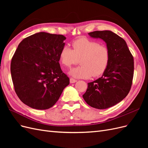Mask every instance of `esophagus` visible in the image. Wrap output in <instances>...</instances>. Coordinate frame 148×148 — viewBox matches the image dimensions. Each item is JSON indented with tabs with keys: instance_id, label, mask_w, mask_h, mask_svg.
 I'll use <instances>...</instances> for the list:
<instances>
[{
	"instance_id": "34e87169",
	"label": "esophagus",
	"mask_w": 148,
	"mask_h": 148,
	"mask_svg": "<svg viewBox=\"0 0 148 148\" xmlns=\"http://www.w3.org/2000/svg\"><path fill=\"white\" fill-rule=\"evenodd\" d=\"M77 82V80L74 79V78H71L70 79V83H74Z\"/></svg>"
}]
</instances>
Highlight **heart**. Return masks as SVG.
I'll use <instances>...</instances> for the list:
<instances>
[{"instance_id": "1", "label": "heart", "mask_w": 148, "mask_h": 148, "mask_svg": "<svg viewBox=\"0 0 148 148\" xmlns=\"http://www.w3.org/2000/svg\"><path fill=\"white\" fill-rule=\"evenodd\" d=\"M73 49L65 45L59 53L60 64L67 68L78 63L80 66L72 69L70 74L76 78L97 77L104 73L109 66L110 53L106 46L86 38H81L72 42Z\"/></svg>"}]
</instances>
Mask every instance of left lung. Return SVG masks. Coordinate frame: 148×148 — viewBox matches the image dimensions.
I'll return each instance as SVG.
<instances>
[{"instance_id":"1","label":"left lung","mask_w":148,"mask_h":148,"mask_svg":"<svg viewBox=\"0 0 148 148\" xmlns=\"http://www.w3.org/2000/svg\"><path fill=\"white\" fill-rule=\"evenodd\" d=\"M92 38H101L110 53L108 67L102 77L88 83L83 95L87 104L94 108L105 109L117 104L129 93L134 74V59L125 40L110 31L89 33Z\"/></svg>"}]
</instances>
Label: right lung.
<instances>
[{
  "instance_id": "add662e5",
  "label": "right lung",
  "mask_w": 148,
  "mask_h": 148,
  "mask_svg": "<svg viewBox=\"0 0 148 148\" xmlns=\"http://www.w3.org/2000/svg\"><path fill=\"white\" fill-rule=\"evenodd\" d=\"M65 39L62 34L36 33L22 40L12 57L10 71L15 91L31 108H51L70 83L59 64Z\"/></svg>"
}]
</instances>
